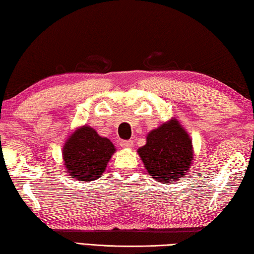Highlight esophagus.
I'll return each instance as SVG.
<instances>
[{
	"label": "esophagus",
	"mask_w": 254,
	"mask_h": 254,
	"mask_svg": "<svg viewBox=\"0 0 254 254\" xmlns=\"http://www.w3.org/2000/svg\"><path fill=\"white\" fill-rule=\"evenodd\" d=\"M120 144L122 145L123 148H127V149H131L133 147V141L132 140H122Z\"/></svg>",
	"instance_id": "obj_1"
}]
</instances>
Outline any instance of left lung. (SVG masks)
Returning a JSON list of instances; mask_svg holds the SVG:
<instances>
[{
    "mask_svg": "<svg viewBox=\"0 0 254 254\" xmlns=\"http://www.w3.org/2000/svg\"><path fill=\"white\" fill-rule=\"evenodd\" d=\"M137 153L154 180L175 183L186 176L191 163V140L179 122L171 120L150 132Z\"/></svg>",
    "mask_w": 254,
    "mask_h": 254,
    "instance_id": "1",
    "label": "left lung"
}]
</instances>
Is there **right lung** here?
Masks as SVG:
<instances>
[{"label":"right lung","mask_w":254,"mask_h":254,"mask_svg":"<svg viewBox=\"0 0 254 254\" xmlns=\"http://www.w3.org/2000/svg\"><path fill=\"white\" fill-rule=\"evenodd\" d=\"M114 152V145L109 139L86 126L76 130L63 149L68 174L81 182L100 178Z\"/></svg>","instance_id":"1"}]
</instances>
